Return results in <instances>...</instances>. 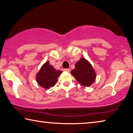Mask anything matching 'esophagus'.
<instances>
[{
    "instance_id": "esophagus-1",
    "label": "esophagus",
    "mask_w": 133,
    "mask_h": 133,
    "mask_svg": "<svg viewBox=\"0 0 133 133\" xmlns=\"http://www.w3.org/2000/svg\"><path fill=\"white\" fill-rule=\"evenodd\" d=\"M63 71H66V72H70V69H63Z\"/></svg>"
}]
</instances>
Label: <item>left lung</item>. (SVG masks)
Returning <instances> with one entry per match:
<instances>
[{"label":"left lung","instance_id":"obj_1","mask_svg":"<svg viewBox=\"0 0 133 133\" xmlns=\"http://www.w3.org/2000/svg\"><path fill=\"white\" fill-rule=\"evenodd\" d=\"M77 82L84 87H89L95 82L96 73L88 60L82 57L76 62L75 68L71 71Z\"/></svg>","mask_w":133,"mask_h":133}]
</instances>
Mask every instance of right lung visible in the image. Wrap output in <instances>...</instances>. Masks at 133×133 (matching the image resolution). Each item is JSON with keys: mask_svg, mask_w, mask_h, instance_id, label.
<instances>
[{"mask_svg": "<svg viewBox=\"0 0 133 133\" xmlns=\"http://www.w3.org/2000/svg\"><path fill=\"white\" fill-rule=\"evenodd\" d=\"M62 73L59 70H56L50 64L49 61L42 65L36 76L38 84L45 89L53 87L57 82L59 76Z\"/></svg>", "mask_w": 133, "mask_h": 133, "instance_id": "right-lung-1", "label": "right lung"}]
</instances>
